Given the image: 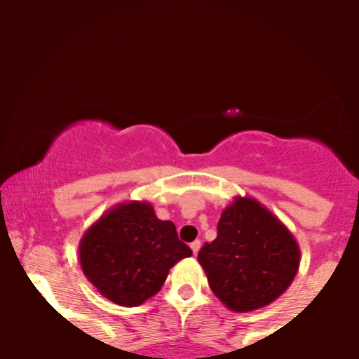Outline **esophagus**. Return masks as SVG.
Here are the masks:
<instances>
[{"mask_svg":"<svg viewBox=\"0 0 359 359\" xmlns=\"http://www.w3.org/2000/svg\"><path fill=\"white\" fill-rule=\"evenodd\" d=\"M191 250H192V253H194V255L199 253V250H201V241H199V240L192 241V243H191Z\"/></svg>","mask_w":359,"mask_h":359,"instance_id":"obj_1","label":"esophagus"}]
</instances>
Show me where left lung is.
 Instances as JSON below:
<instances>
[{
	"mask_svg": "<svg viewBox=\"0 0 359 359\" xmlns=\"http://www.w3.org/2000/svg\"><path fill=\"white\" fill-rule=\"evenodd\" d=\"M209 287L229 311L251 312L277 300L294 282L299 243L253 197L236 196L221 214L217 238L197 255Z\"/></svg>",
	"mask_w": 359,
	"mask_h": 359,
	"instance_id": "obj_1",
	"label": "left lung"
}]
</instances>
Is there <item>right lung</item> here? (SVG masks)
Listing matches in <instances>:
<instances>
[{
    "mask_svg": "<svg viewBox=\"0 0 359 359\" xmlns=\"http://www.w3.org/2000/svg\"><path fill=\"white\" fill-rule=\"evenodd\" d=\"M191 255L174 222L158 219L148 201L116 204L79 243L82 273L102 297L123 307L154 297L172 266Z\"/></svg>",
    "mask_w": 359,
    "mask_h": 359,
    "instance_id": "right-lung-1",
    "label": "right lung"
}]
</instances>
